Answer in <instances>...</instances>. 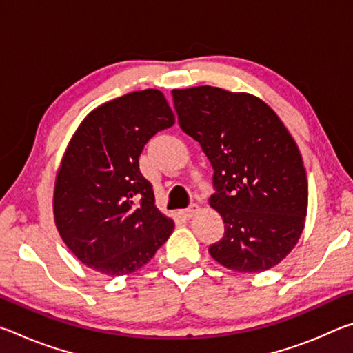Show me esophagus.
<instances>
[{
	"label": "esophagus",
	"instance_id": "34e87169",
	"mask_svg": "<svg viewBox=\"0 0 353 353\" xmlns=\"http://www.w3.org/2000/svg\"><path fill=\"white\" fill-rule=\"evenodd\" d=\"M198 212H199V205L198 204H191L188 208H185V210H182L181 214H182L183 218L188 219V218H191L194 213H198Z\"/></svg>",
	"mask_w": 353,
	"mask_h": 353
}]
</instances>
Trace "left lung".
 I'll return each mask as SVG.
<instances>
[{
  "label": "left lung",
  "instance_id": "8db88e82",
  "mask_svg": "<svg viewBox=\"0 0 353 353\" xmlns=\"http://www.w3.org/2000/svg\"><path fill=\"white\" fill-rule=\"evenodd\" d=\"M179 124L213 168L210 205L224 235L208 248L221 265L261 272L282 261L303 230L307 174L296 141L270 105L216 87L172 90Z\"/></svg>",
  "mask_w": 353,
  "mask_h": 353
}]
</instances>
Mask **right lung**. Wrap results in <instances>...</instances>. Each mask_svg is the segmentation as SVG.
<instances>
[{
    "label": "right lung",
    "instance_id": "right-lung-1",
    "mask_svg": "<svg viewBox=\"0 0 353 353\" xmlns=\"http://www.w3.org/2000/svg\"><path fill=\"white\" fill-rule=\"evenodd\" d=\"M172 124L163 93L149 88L99 105L77 128L52 205L59 234L83 265L124 276L145 266L170 238L174 223L155 207L139 159L146 143Z\"/></svg>",
    "mask_w": 353,
    "mask_h": 353
}]
</instances>
